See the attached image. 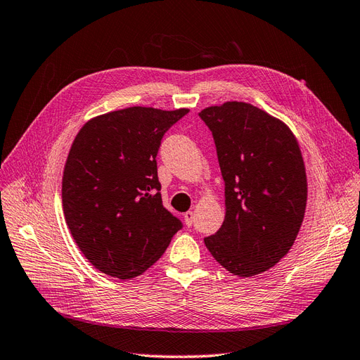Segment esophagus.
Here are the masks:
<instances>
[{"mask_svg":"<svg viewBox=\"0 0 360 360\" xmlns=\"http://www.w3.org/2000/svg\"><path fill=\"white\" fill-rule=\"evenodd\" d=\"M184 221H186L187 226H193V221H194L193 211H187L186 214H184Z\"/></svg>","mask_w":360,"mask_h":360,"instance_id":"obj_1","label":"esophagus"}]
</instances>
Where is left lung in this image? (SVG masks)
<instances>
[{
  "mask_svg": "<svg viewBox=\"0 0 360 360\" xmlns=\"http://www.w3.org/2000/svg\"><path fill=\"white\" fill-rule=\"evenodd\" d=\"M212 132L224 181L221 228L205 245L238 277L270 270L302 228L307 179L302 150L285 122L248 102L199 112Z\"/></svg>",
  "mask_w": 360,
  "mask_h": 360,
  "instance_id": "1",
  "label": "left lung"
}]
</instances>
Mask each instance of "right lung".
<instances>
[{
	"instance_id": "add662e5",
	"label": "right lung",
	"mask_w": 360,
	"mask_h": 360,
	"mask_svg": "<svg viewBox=\"0 0 360 360\" xmlns=\"http://www.w3.org/2000/svg\"><path fill=\"white\" fill-rule=\"evenodd\" d=\"M188 108L129 107L86 122L61 181L68 228L96 270L127 281L166 252L182 224L162 207L161 139Z\"/></svg>"
}]
</instances>
